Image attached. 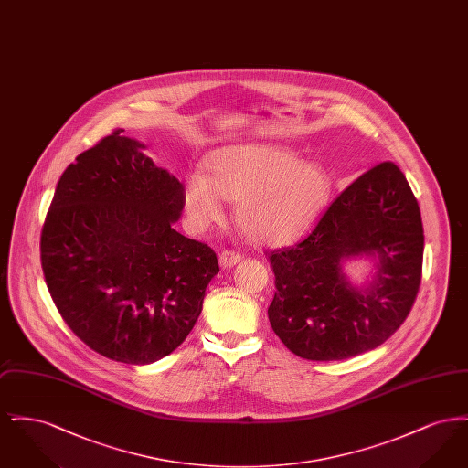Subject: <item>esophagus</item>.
<instances>
[{"instance_id":"esophagus-1","label":"esophagus","mask_w":468,"mask_h":468,"mask_svg":"<svg viewBox=\"0 0 468 468\" xmlns=\"http://www.w3.org/2000/svg\"><path fill=\"white\" fill-rule=\"evenodd\" d=\"M240 260H242V254H239L235 250H223L219 254V265L223 268L235 267L237 263H240Z\"/></svg>"}]
</instances>
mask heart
Returning a JSON list of instances; mask_svg holds the SVG:
<instances>
[{
    "label": "heart",
    "instance_id": "heart-1",
    "mask_svg": "<svg viewBox=\"0 0 468 468\" xmlns=\"http://www.w3.org/2000/svg\"><path fill=\"white\" fill-rule=\"evenodd\" d=\"M208 176L189 174L182 205L187 224L205 229L237 201L235 219L258 244H286L309 229L332 198L334 180L317 161L273 144H237L214 151Z\"/></svg>",
    "mask_w": 468,
    "mask_h": 468
}]
</instances>
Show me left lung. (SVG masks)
<instances>
[{
    "instance_id": "left-lung-1",
    "label": "left lung",
    "mask_w": 468,
    "mask_h": 468,
    "mask_svg": "<svg viewBox=\"0 0 468 468\" xmlns=\"http://www.w3.org/2000/svg\"><path fill=\"white\" fill-rule=\"evenodd\" d=\"M421 212L395 163L347 186L290 249L270 252L275 294L268 319L296 356L335 361L372 351L400 328L421 282ZM373 261L371 279L350 282L345 263Z\"/></svg>"
}]
</instances>
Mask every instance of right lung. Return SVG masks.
I'll list each match as a JSON object with an SVG mask.
<instances>
[{
    "mask_svg": "<svg viewBox=\"0 0 468 468\" xmlns=\"http://www.w3.org/2000/svg\"><path fill=\"white\" fill-rule=\"evenodd\" d=\"M115 130L75 157L42 229V268L71 332L128 365L174 353L193 330L216 252L180 235L184 186Z\"/></svg>",
    "mask_w": 468,
    "mask_h": 468,
    "instance_id": "right-lung-1",
    "label": "right lung"
}]
</instances>
